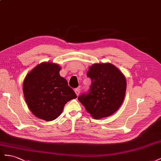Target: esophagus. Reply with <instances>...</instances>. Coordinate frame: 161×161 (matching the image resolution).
<instances>
[{
	"instance_id": "esophagus-1",
	"label": "esophagus",
	"mask_w": 161,
	"mask_h": 161,
	"mask_svg": "<svg viewBox=\"0 0 161 161\" xmlns=\"http://www.w3.org/2000/svg\"><path fill=\"white\" fill-rule=\"evenodd\" d=\"M80 90H81V88H77L76 89H75V92L76 94V95L78 96L80 95Z\"/></svg>"
}]
</instances>
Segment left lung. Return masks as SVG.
Instances as JSON below:
<instances>
[{"label":"left lung","mask_w":161,"mask_h":161,"mask_svg":"<svg viewBox=\"0 0 161 161\" xmlns=\"http://www.w3.org/2000/svg\"><path fill=\"white\" fill-rule=\"evenodd\" d=\"M87 76L92 81L90 91L78 100L96 119L115 113L125 96L127 81L123 73L111 63H95L89 67Z\"/></svg>","instance_id":"8db88e82"}]
</instances>
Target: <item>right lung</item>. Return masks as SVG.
Masks as SVG:
<instances>
[{
	"instance_id": "right-lung-1",
	"label": "right lung",
	"mask_w": 161,
	"mask_h": 161,
	"mask_svg": "<svg viewBox=\"0 0 161 161\" xmlns=\"http://www.w3.org/2000/svg\"><path fill=\"white\" fill-rule=\"evenodd\" d=\"M61 67L52 62H43L27 73L23 90L25 102L33 114L51 121L61 114L65 104L77 98L67 81L59 74Z\"/></svg>"
}]
</instances>
